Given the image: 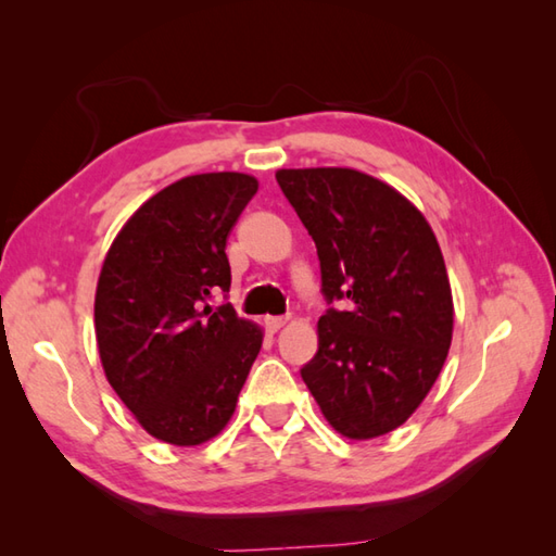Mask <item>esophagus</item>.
Instances as JSON below:
<instances>
[{
    "label": "esophagus",
    "mask_w": 556,
    "mask_h": 556,
    "mask_svg": "<svg viewBox=\"0 0 556 556\" xmlns=\"http://www.w3.org/2000/svg\"><path fill=\"white\" fill-rule=\"evenodd\" d=\"M289 320H291L289 315H281V317H265V325H267L269 332H279V329L285 327Z\"/></svg>",
    "instance_id": "1"
}]
</instances>
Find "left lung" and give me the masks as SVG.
Returning a JSON list of instances; mask_svg holds the SVG:
<instances>
[{
  "mask_svg": "<svg viewBox=\"0 0 556 556\" xmlns=\"http://www.w3.org/2000/svg\"><path fill=\"white\" fill-rule=\"evenodd\" d=\"M313 236L329 308L301 377L332 428L372 440L404 425L440 377L454 301L437 236L396 188L349 167L279 169Z\"/></svg>",
  "mask_w": 556,
  "mask_h": 556,
  "instance_id": "8db88e82",
  "label": "left lung"
}]
</instances>
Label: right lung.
<instances>
[{
    "instance_id": "1",
    "label": "right lung",
    "mask_w": 556,
    "mask_h": 556,
    "mask_svg": "<svg viewBox=\"0 0 556 556\" xmlns=\"http://www.w3.org/2000/svg\"><path fill=\"white\" fill-rule=\"evenodd\" d=\"M255 191V176L241 172L186 176L146 200L104 255L100 361L155 440L198 446L217 437L263 346V327L207 303L231 287L224 248Z\"/></svg>"
}]
</instances>
